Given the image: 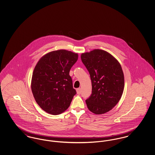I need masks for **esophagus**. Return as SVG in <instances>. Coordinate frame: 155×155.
<instances>
[{
  "instance_id": "esophagus-1",
  "label": "esophagus",
  "mask_w": 155,
  "mask_h": 155,
  "mask_svg": "<svg viewBox=\"0 0 155 155\" xmlns=\"http://www.w3.org/2000/svg\"><path fill=\"white\" fill-rule=\"evenodd\" d=\"M77 94H78V95H80V94H81V89H80V88L77 89Z\"/></svg>"
}]
</instances>
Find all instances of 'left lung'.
<instances>
[{
	"mask_svg": "<svg viewBox=\"0 0 155 155\" xmlns=\"http://www.w3.org/2000/svg\"><path fill=\"white\" fill-rule=\"evenodd\" d=\"M81 58L92 82V94L85 101L89 110L96 114L108 112L117 104L124 91L120 64L109 53L101 49L82 53Z\"/></svg>",
	"mask_w": 155,
	"mask_h": 155,
	"instance_id": "obj_1",
	"label": "left lung"
}]
</instances>
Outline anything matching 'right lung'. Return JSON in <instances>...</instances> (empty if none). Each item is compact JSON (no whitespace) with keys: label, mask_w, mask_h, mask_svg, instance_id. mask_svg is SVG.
Returning <instances> with one entry per match:
<instances>
[{"label":"right lung","mask_w":155,"mask_h":155,"mask_svg":"<svg viewBox=\"0 0 155 155\" xmlns=\"http://www.w3.org/2000/svg\"><path fill=\"white\" fill-rule=\"evenodd\" d=\"M78 55L66 50L49 52L34 70L31 90L38 104L46 113L58 115L66 110L76 91L69 73Z\"/></svg>","instance_id":"add662e5"}]
</instances>
